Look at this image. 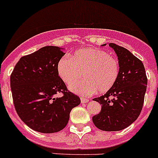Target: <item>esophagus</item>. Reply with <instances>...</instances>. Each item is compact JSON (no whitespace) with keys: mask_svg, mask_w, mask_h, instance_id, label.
Returning a JSON list of instances; mask_svg holds the SVG:
<instances>
[{"mask_svg":"<svg viewBox=\"0 0 158 158\" xmlns=\"http://www.w3.org/2000/svg\"><path fill=\"white\" fill-rule=\"evenodd\" d=\"M80 100H81V103H86V102H88L89 101V100L87 99V98H84V97H81Z\"/></svg>","mask_w":158,"mask_h":158,"instance_id":"esophagus-1","label":"esophagus"}]
</instances>
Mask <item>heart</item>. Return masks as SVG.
<instances>
[{
  "label": "heart",
  "mask_w": 158,
  "mask_h": 158,
  "mask_svg": "<svg viewBox=\"0 0 158 158\" xmlns=\"http://www.w3.org/2000/svg\"><path fill=\"white\" fill-rule=\"evenodd\" d=\"M61 79L70 85L83 76L84 79L70 87L77 94L87 96L97 91L106 93L118 81L120 66L118 60L106 51L85 48L77 51L71 57L61 58L57 65Z\"/></svg>",
  "instance_id": "b5f03b06"
}]
</instances>
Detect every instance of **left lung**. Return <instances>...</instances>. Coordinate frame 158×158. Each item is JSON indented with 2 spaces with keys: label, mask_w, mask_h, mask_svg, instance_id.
Segmentation results:
<instances>
[{
  "label": "left lung",
  "mask_w": 158,
  "mask_h": 158,
  "mask_svg": "<svg viewBox=\"0 0 158 158\" xmlns=\"http://www.w3.org/2000/svg\"><path fill=\"white\" fill-rule=\"evenodd\" d=\"M109 45L118 59L120 73L118 81L105 95L94 98L101 105L92 122L98 129L118 131L127 127L137 119L143 108L148 79L143 64L127 48L116 44Z\"/></svg>",
  "instance_id": "left-lung-1"
}]
</instances>
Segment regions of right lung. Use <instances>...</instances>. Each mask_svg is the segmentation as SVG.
Here are the masks:
<instances>
[{"mask_svg":"<svg viewBox=\"0 0 158 158\" xmlns=\"http://www.w3.org/2000/svg\"><path fill=\"white\" fill-rule=\"evenodd\" d=\"M65 52L45 46L19 59L10 75V88L19 118L32 130L54 133L68 123L80 98L70 92L58 75L57 65ZM61 93V98L55 97Z\"/></svg>","mask_w":158,"mask_h":158,"instance_id":"right-lung-1","label":"right lung"}]
</instances>
